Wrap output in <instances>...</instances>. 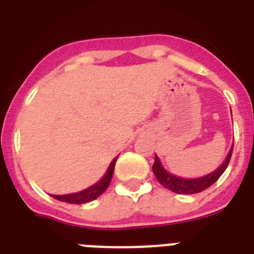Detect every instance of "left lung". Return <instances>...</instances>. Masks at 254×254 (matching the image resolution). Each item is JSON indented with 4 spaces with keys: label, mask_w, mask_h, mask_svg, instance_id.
<instances>
[{
    "label": "left lung",
    "mask_w": 254,
    "mask_h": 254,
    "mask_svg": "<svg viewBox=\"0 0 254 254\" xmlns=\"http://www.w3.org/2000/svg\"><path fill=\"white\" fill-rule=\"evenodd\" d=\"M233 149V147H232ZM232 149L229 150L227 158L219 169H216L213 173L204 175L201 178H195V179H185V178L175 177L173 174H170L169 171L163 169L162 163L159 161V158L155 155L154 165H153V173H154L155 178L158 179V182L163 187H166L167 190H171L175 193H197L204 191L205 189H208L209 186H212L215 182L221 177V174L224 173L225 169L228 167V163L232 157Z\"/></svg>",
    "instance_id": "8db88e82"
}]
</instances>
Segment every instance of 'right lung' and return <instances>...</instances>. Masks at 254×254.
Listing matches in <instances>:
<instances>
[{
	"mask_svg": "<svg viewBox=\"0 0 254 254\" xmlns=\"http://www.w3.org/2000/svg\"><path fill=\"white\" fill-rule=\"evenodd\" d=\"M117 158H119V157H116V158L112 161V163L109 165V167H108L105 175H104L96 185L83 190L80 192L68 193V195H53V197H55V199H58V200L61 201H65V203H71V204H83V203H88V201L95 200L96 197H99L100 195L108 189V186L111 183Z\"/></svg>",
	"mask_w": 254,
	"mask_h": 254,
	"instance_id": "add662e5",
	"label": "right lung"
}]
</instances>
